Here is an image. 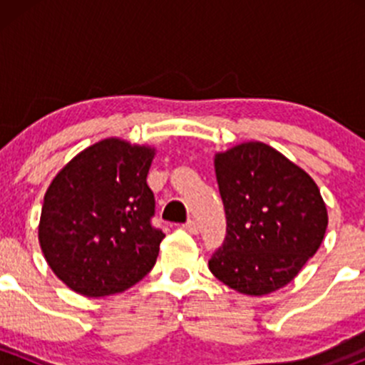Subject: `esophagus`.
Returning a JSON list of instances; mask_svg holds the SVG:
<instances>
[{
  "instance_id": "34e87169",
  "label": "esophagus",
  "mask_w": 365,
  "mask_h": 365,
  "mask_svg": "<svg viewBox=\"0 0 365 365\" xmlns=\"http://www.w3.org/2000/svg\"><path fill=\"white\" fill-rule=\"evenodd\" d=\"M183 227H185V231H189L190 235H197V231H200V230H197V222H196V220H192V219L187 220V222L183 224Z\"/></svg>"
}]
</instances>
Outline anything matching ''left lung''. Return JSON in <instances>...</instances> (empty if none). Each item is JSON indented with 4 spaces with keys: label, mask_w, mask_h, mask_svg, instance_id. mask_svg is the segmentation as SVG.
<instances>
[{
    "label": "left lung",
    "mask_w": 365,
    "mask_h": 365,
    "mask_svg": "<svg viewBox=\"0 0 365 365\" xmlns=\"http://www.w3.org/2000/svg\"><path fill=\"white\" fill-rule=\"evenodd\" d=\"M226 210V242L208 261L220 282L242 295L284 288L322 245L327 205L314 180L261 141L213 157Z\"/></svg>",
    "instance_id": "obj_1"
}]
</instances>
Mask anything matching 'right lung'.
Segmentation results:
<instances>
[{"mask_svg":"<svg viewBox=\"0 0 365 365\" xmlns=\"http://www.w3.org/2000/svg\"><path fill=\"white\" fill-rule=\"evenodd\" d=\"M155 146L106 138L58 171L43 196L38 242L58 279L83 297L132 288L155 264L164 233L152 227L146 183Z\"/></svg>","mask_w":365,"mask_h":365,"instance_id":"add662e5","label":"right lung"}]
</instances>
